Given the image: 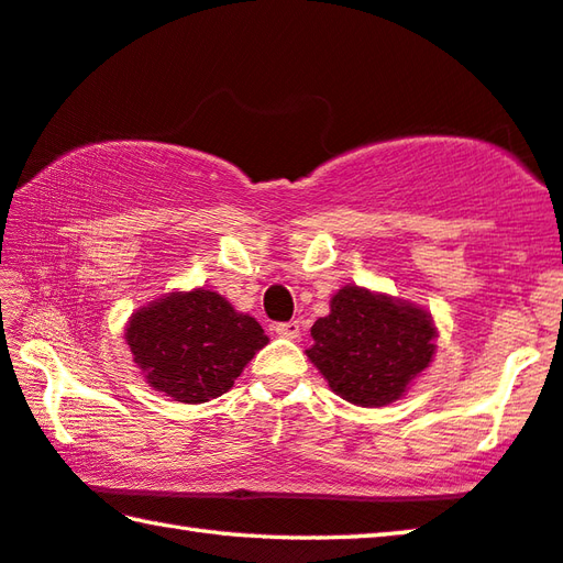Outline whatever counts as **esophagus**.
Here are the masks:
<instances>
[{
  "mask_svg": "<svg viewBox=\"0 0 563 563\" xmlns=\"http://www.w3.org/2000/svg\"><path fill=\"white\" fill-rule=\"evenodd\" d=\"M300 322L298 320H290V322H278L275 324V334L285 336V340H298L300 336Z\"/></svg>",
  "mask_w": 563,
  "mask_h": 563,
  "instance_id": "34e87169",
  "label": "esophagus"
}]
</instances>
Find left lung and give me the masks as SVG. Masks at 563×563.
Returning a JSON list of instances; mask_svg holds the SVG:
<instances>
[{"label": "left lung", "instance_id": "left-lung-1", "mask_svg": "<svg viewBox=\"0 0 563 563\" xmlns=\"http://www.w3.org/2000/svg\"><path fill=\"white\" fill-rule=\"evenodd\" d=\"M310 362L344 401L376 408L406 394L435 354V324L413 302L356 285L330 300V314L312 324Z\"/></svg>", "mask_w": 563, "mask_h": 563}]
</instances>
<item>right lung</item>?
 <instances>
[{
  "mask_svg": "<svg viewBox=\"0 0 563 563\" xmlns=\"http://www.w3.org/2000/svg\"><path fill=\"white\" fill-rule=\"evenodd\" d=\"M125 342L147 384L181 404L227 394L268 344L255 317L211 290L169 292L130 317Z\"/></svg>",
  "mask_w": 563,
  "mask_h": 563,
  "instance_id": "obj_1",
  "label": "right lung"
}]
</instances>
